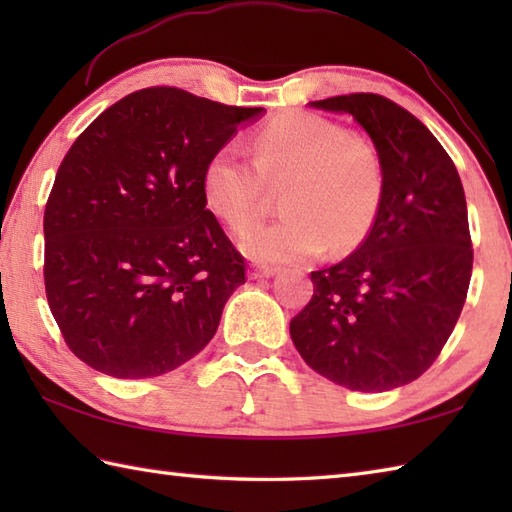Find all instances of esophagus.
I'll list each match as a JSON object with an SVG mask.
<instances>
[{
  "instance_id": "1",
  "label": "esophagus",
  "mask_w": 512,
  "mask_h": 512,
  "mask_svg": "<svg viewBox=\"0 0 512 512\" xmlns=\"http://www.w3.org/2000/svg\"><path fill=\"white\" fill-rule=\"evenodd\" d=\"M277 273L275 266H266V264H253L248 270L250 279H264V277H273Z\"/></svg>"
}]
</instances>
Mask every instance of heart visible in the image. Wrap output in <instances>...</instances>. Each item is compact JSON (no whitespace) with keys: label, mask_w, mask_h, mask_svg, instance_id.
<instances>
[{"label":"heart","mask_w":512,"mask_h":512,"mask_svg":"<svg viewBox=\"0 0 512 512\" xmlns=\"http://www.w3.org/2000/svg\"><path fill=\"white\" fill-rule=\"evenodd\" d=\"M250 154L217 149L202 171V195L228 231L244 235L264 220L273 189L287 187L286 215L242 242L257 262H299L328 246L345 253L372 231L385 169L363 136L319 114L290 112L259 129Z\"/></svg>","instance_id":"b5f03b06"}]
</instances>
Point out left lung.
<instances>
[{
	"instance_id": "1",
	"label": "left lung",
	"mask_w": 512,
	"mask_h": 512,
	"mask_svg": "<svg viewBox=\"0 0 512 512\" xmlns=\"http://www.w3.org/2000/svg\"><path fill=\"white\" fill-rule=\"evenodd\" d=\"M310 105L363 125L383 160L385 191L365 242L310 273L314 295L290 336L317 374L378 394L427 372L460 319L473 270L462 180L438 138L385 96Z\"/></svg>"
}]
</instances>
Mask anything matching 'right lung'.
Returning <instances> with one entry per match:
<instances>
[{
    "label": "right lung",
    "mask_w": 512,
    "mask_h": 512,
    "mask_svg": "<svg viewBox=\"0 0 512 512\" xmlns=\"http://www.w3.org/2000/svg\"><path fill=\"white\" fill-rule=\"evenodd\" d=\"M262 112L158 85L107 107L74 140L43 213V281L85 365L151 378L213 339L246 264L206 209L202 171Z\"/></svg>",
    "instance_id": "1"
}]
</instances>
